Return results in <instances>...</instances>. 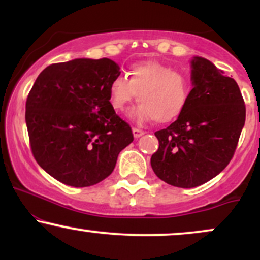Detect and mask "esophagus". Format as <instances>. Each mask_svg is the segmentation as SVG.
Returning a JSON list of instances; mask_svg holds the SVG:
<instances>
[{
  "mask_svg": "<svg viewBox=\"0 0 260 260\" xmlns=\"http://www.w3.org/2000/svg\"><path fill=\"white\" fill-rule=\"evenodd\" d=\"M133 136L134 138H139V137H142L143 134H144V131L139 129V128H133Z\"/></svg>",
  "mask_w": 260,
  "mask_h": 260,
  "instance_id": "34e87169",
  "label": "esophagus"
}]
</instances>
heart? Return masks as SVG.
Listing matches in <instances>:
<instances>
[{"label":"heart","mask_w":260,"mask_h":260,"mask_svg":"<svg viewBox=\"0 0 260 260\" xmlns=\"http://www.w3.org/2000/svg\"><path fill=\"white\" fill-rule=\"evenodd\" d=\"M137 95L139 105L133 117L166 124L183 113L190 95V82L180 71L157 61L131 64L127 77H115L109 85V101L115 111H123Z\"/></svg>","instance_id":"obj_1"}]
</instances>
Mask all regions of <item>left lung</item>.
Masks as SVG:
<instances>
[{"label":"left lung","instance_id":"left-lung-1","mask_svg":"<svg viewBox=\"0 0 260 260\" xmlns=\"http://www.w3.org/2000/svg\"><path fill=\"white\" fill-rule=\"evenodd\" d=\"M192 83L183 113L155 132L159 149L150 159L160 180L180 188L201 186L229 165L246 121L237 83L210 61L193 58Z\"/></svg>","mask_w":260,"mask_h":260}]
</instances>
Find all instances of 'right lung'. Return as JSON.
Returning a JSON list of instances; mask_svg holds the SVG:
<instances>
[{"label":"right lung","mask_w":260,"mask_h":260,"mask_svg":"<svg viewBox=\"0 0 260 260\" xmlns=\"http://www.w3.org/2000/svg\"><path fill=\"white\" fill-rule=\"evenodd\" d=\"M120 73L110 58H77L47 66L29 91L25 122L32 156L67 186L105 180L133 142L132 128L109 101V85Z\"/></svg>","instance_id":"right-lung-1"}]
</instances>
